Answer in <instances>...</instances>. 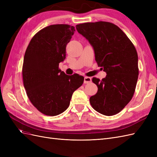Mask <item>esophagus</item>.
I'll list each match as a JSON object with an SVG mask.
<instances>
[{
	"instance_id": "esophagus-1",
	"label": "esophagus",
	"mask_w": 157,
	"mask_h": 157,
	"mask_svg": "<svg viewBox=\"0 0 157 157\" xmlns=\"http://www.w3.org/2000/svg\"><path fill=\"white\" fill-rule=\"evenodd\" d=\"M92 82V78L90 77H85L84 79V84H88Z\"/></svg>"
}]
</instances>
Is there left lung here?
Here are the masks:
<instances>
[{
  "label": "left lung",
  "instance_id": "left-lung-1",
  "mask_svg": "<svg viewBox=\"0 0 157 157\" xmlns=\"http://www.w3.org/2000/svg\"><path fill=\"white\" fill-rule=\"evenodd\" d=\"M76 29L88 40L98 66L107 73L101 80L92 78L98 90L90 97V104L102 115H116L130 102L135 92L139 75L135 47L125 33L111 23H84L76 25Z\"/></svg>",
  "mask_w": 157,
  "mask_h": 157
}]
</instances>
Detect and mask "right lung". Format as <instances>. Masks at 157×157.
Masks as SVG:
<instances>
[{"label":"right lung","mask_w":157,"mask_h":157,"mask_svg":"<svg viewBox=\"0 0 157 157\" xmlns=\"http://www.w3.org/2000/svg\"><path fill=\"white\" fill-rule=\"evenodd\" d=\"M75 31V27L69 25L48 26L32 38L25 51L23 84L33 105L46 115L64 112L73 92L83 84L82 76L67 75L58 67Z\"/></svg>","instance_id":"1"}]
</instances>
